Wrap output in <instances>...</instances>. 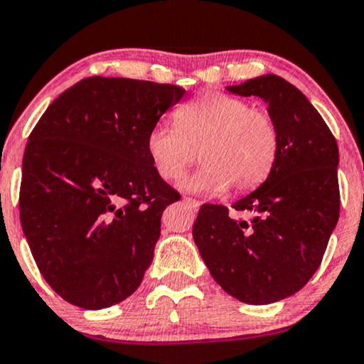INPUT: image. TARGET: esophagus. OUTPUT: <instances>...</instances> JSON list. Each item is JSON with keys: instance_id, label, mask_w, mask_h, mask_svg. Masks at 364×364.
Wrapping results in <instances>:
<instances>
[{"instance_id": "1", "label": "esophagus", "mask_w": 364, "mask_h": 364, "mask_svg": "<svg viewBox=\"0 0 364 364\" xmlns=\"http://www.w3.org/2000/svg\"><path fill=\"white\" fill-rule=\"evenodd\" d=\"M183 201H185V203H186L190 208H193V210H198V208H200V201H198V200L188 198V196H185V198H183Z\"/></svg>"}]
</instances>
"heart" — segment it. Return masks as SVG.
I'll list each match as a JSON object with an SVG mask.
<instances>
[{
    "mask_svg": "<svg viewBox=\"0 0 364 364\" xmlns=\"http://www.w3.org/2000/svg\"><path fill=\"white\" fill-rule=\"evenodd\" d=\"M147 154L161 178L179 181L196 161L205 166L183 183L196 193H235L259 186L278 156L273 117L239 96L205 91L176 112V125L149 130Z\"/></svg>",
    "mask_w": 364,
    "mask_h": 364,
    "instance_id": "heart-1",
    "label": "heart"
}]
</instances>
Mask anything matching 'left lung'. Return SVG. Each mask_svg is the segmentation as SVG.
<instances>
[{"label":"left lung","mask_w":364,"mask_h":364,"mask_svg":"<svg viewBox=\"0 0 364 364\" xmlns=\"http://www.w3.org/2000/svg\"><path fill=\"white\" fill-rule=\"evenodd\" d=\"M259 96L278 129V156L266 181L232 205H201L193 239L213 279L244 304L293 295L321 266L341 208L339 149L312 103L277 74L227 86ZM244 211L251 219H240Z\"/></svg>","instance_id":"obj_1"}]
</instances>
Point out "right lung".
<instances>
[{
  "label": "right lung",
  "mask_w": 364,
  "mask_h": 364,
  "mask_svg": "<svg viewBox=\"0 0 364 364\" xmlns=\"http://www.w3.org/2000/svg\"><path fill=\"white\" fill-rule=\"evenodd\" d=\"M185 93L86 77L55 98L30 134L21 227L43 279L69 304L107 309L142 283L164 208L181 198L152 166L147 134Z\"/></svg>",
  "instance_id": "obj_1"
}]
</instances>
